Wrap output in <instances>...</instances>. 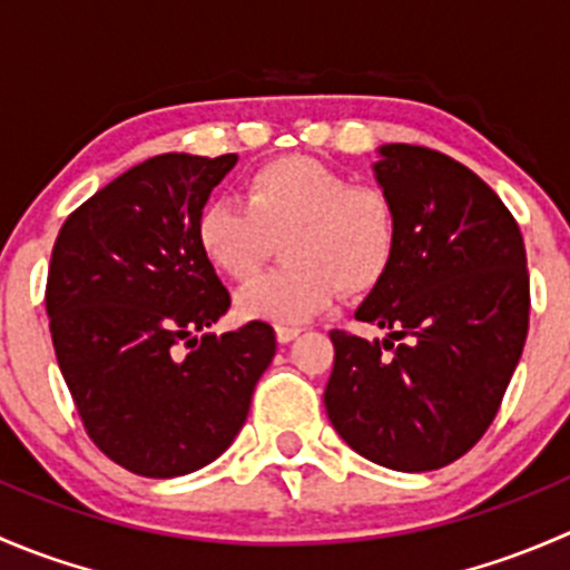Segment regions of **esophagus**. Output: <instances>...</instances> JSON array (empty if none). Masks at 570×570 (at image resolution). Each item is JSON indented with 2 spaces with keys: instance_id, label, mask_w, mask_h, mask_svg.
I'll return each instance as SVG.
<instances>
[{
  "instance_id": "34e87169",
  "label": "esophagus",
  "mask_w": 570,
  "mask_h": 570,
  "mask_svg": "<svg viewBox=\"0 0 570 570\" xmlns=\"http://www.w3.org/2000/svg\"><path fill=\"white\" fill-rule=\"evenodd\" d=\"M301 336V327H295V325H278L275 327V338H278L281 344H289L292 338H297Z\"/></svg>"
}]
</instances>
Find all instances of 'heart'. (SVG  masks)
Returning a JSON list of instances; mask_svg holds the SVG:
<instances>
[{
	"mask_svg": "<svg viewBox=\"0 0 570 570\" xmlns=\"http://www.w3.org/2000/svg\"><path fill=\"white\" fill-rule=\"evenodd\" d=\"M281 237L286 267L239 292L243 317L289 325L325 312L338 289L372 292L396 256L400 220L386 189L312 157L258 165L245 200L215 195L195 220L200 253L232 281H250Z\"/></svg>",
	"mask_w": 570,
	"mask_h": 570,
	"instance_id": "1",
	"label": "heart"
}]
</instances>
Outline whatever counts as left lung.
I'll use <instances>...</instances> for the list:
<instances>
[{
  "instance_id": "left-lung-1",
  "label": "left lung",
  "mask_w": 570,
  "mask_h": 570,
  "mask_svg": "<svg viewBox=\"0 0 570 570\" xmlns=\"http://www.w3.org/2000/svg\"><path fill=\"white\" fill-rule=\"evenodd\" d=\"M400 239L386 278L355 320L366 342L331 331L325 411L366 461L433 471L465 455L497 419L530 331L521 228L474 170L424 146L381 148Z\"/></svg>"
}]
</instances>
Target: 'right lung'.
Masks as SVG:
<instances>
[{
	"label": "right lung",
	"instance_id": "right-lung-1",
	"mask_svg": "<svg viewBox=\"0 0 570 570\" xmlns=\"http://www.w3.org/2000/svg\"><path fill=\"white\" fill-rule=\"evenodd\" d=\"M234 165L237 154L146 159L73 209L51 248L57 364L85 433L131 474L168 480L220 458L275 355L262 320L195 336L232 306L195 220Z\"/></svg>",
	"mask_w": 570,
	"mask_h": 570
}]
</instances>
